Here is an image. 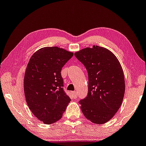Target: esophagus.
<instances>
[{"instance_id":"esophagus-1","label":"esophagus","mask_w":146,"mask_h":146,"mask_svg":"<svg viewBox=\"0 0 146 146\" xmlns=\"http://www.w3.org/2000/svg\"><path fill=\"white\" fill-rule=\"evenodd\" d=\"M72 95H73V96L75 98H77V93L76 92H72Z\"/></svg>"}]
</instances>
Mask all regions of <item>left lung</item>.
<instances>
[{"mask_svg":"<svg viewBox=\"0 0 146 146\" xmlns=\"http://www.w3.org/2000/svg\"><path fill=\"white\" fill-rule=\"evenodd\" d=\"M88 74V93L79 101L86 119L103 124L114 117L122 104L125 86L119 60L108 49L94 46L75 53Z\"/></svg>","mask_w":146,"mask_h":146,"instance_id":"8db88e82","label":"left lung"}]
</instances>
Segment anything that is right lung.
Here are the masks:
<instances>
[{"label": "right lung", "instance_id": "right-lung-1", "mask_svg": "<svg viewBox=\"0 0 146 146\" xmlns=\"http://www.w3.org/2000/svg\"><path fill=\"white\" fill-rule=\"evenodd\" d=\"M73 54L58 47L36 52L27 64L24 92L29 109L44 124L60 119L71 101L64 90L62 68Z\"/></svg>", "mask_w": 146, "mask_h": 146}]
</instances>
